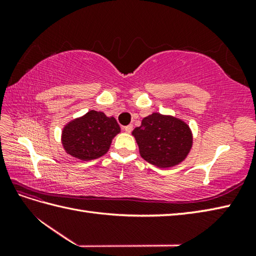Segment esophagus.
I'll return each instance as SVG.
<instances>
[{
    "mask_svg": "<svg viewBox=\"0 0 256 256\" xmlns=\"http://www.w3.org/2000/svg\"><path fill=\"white\" fill-rule=\"evenodd\" d=\"M122 130H123V131L126 132V133H131L132 130H133V125H132V124L126 125V126H123Z\"/></svg>",
    "mask_w": 256,
    "mask_h": 256,
    "instance_id": "esophagus-1",
    "label": "esophagus"
}]
</instances>
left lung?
Masks as SVG:
<instances>
[{"label": "left lung", "mask_w": 256, "mask_h": 256, "mask_svg": "<svg viewBox=\"0 0 256 256\" xmlns=\"http://www.w3.org/2000/svg\"><path fill=\"white\" fill-rule=\"evenodd\" d=\"M132 135L136 140L140 156L160 168L180 164L192 148V133L188 124L157 112L144 118Z\"/></svg>", "instance_id": "1"}]
</instances>
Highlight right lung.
<instances>
[{"label":"right lung","mask_w":256,"mask_h":256,"mask_svg":"<svg viewBox=\"0 0 256 256\" xmlns=\"http://www.w3.org/2000/svg\"><path fill=\"white\" fill-rule=\"evenodd\" d=\"M120 132L121 128L113 116L91 110L64 125L62 142L70 156L91 160L106 154L113 138Z\"/></svg>","instance_id":"add662e5"}]
</instances>
